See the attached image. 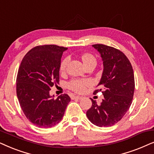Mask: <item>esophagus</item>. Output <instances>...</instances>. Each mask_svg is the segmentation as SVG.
<instances>
[{
  "label": "esophagus",
  "mask_w": 154,
  "mask_h": 154,
  "mask_svg": "<svg viewBox=\"0 0 154 154\" xmlns=\"http://www.w3.org/2000/svg\"><path fill=\"white\" fill-rule=\"evenodd\" d=\"M71 98L72 99H78V100H80V99H82V96H71Z\"/></svg>",
  "instance_id": "obj_1"
}]
</instances>
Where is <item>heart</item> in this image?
Masks as SVG:
<instances>
[{
	"instance_id": "heart-1",
	"label": "heart",
	"mask_w": 154,
	"mask_h": 154,
	"mask_svg": "<svg viewBox=\"0 0 154 154\" xmlns=\"http://www.w3.org/2000/svg\"><path fill=\"white\" fill-rule=\"evenodd\" d=\"M85 65H87L90 63L96 62V58L92 54L90 53H85L82 56ZM69 59L68 57H66L61 61L60 65V70L61 72H64L66 69L67 65L68 64ZM90 82L87 79H73L67 84V87L72 91L77 92V93H82L85 91L86 87L90 85Z\"/></svg>"
}]
</instances>
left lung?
I'll use <instances>...</instances> for the list:
<instances>
[{"label": "left lung", "mask_w": 154, "mask_h": 154, "mask_svg": "<svg viewBox=\"0 0 154 154\" xmlns=\"http://www.w3.org/2000/svg\"><path fill=\"white\" fill-rule=\"evenodd\" d=\"M101 54L103 71L96 94L102 91L101 104L91 98L92 106L87 116L98 127H110L120 121L130 108L134 92V76L132 66L122 51L103 44L92 45Z\"/></svg>", "instance_id": "8db88e82"}]
</instances>
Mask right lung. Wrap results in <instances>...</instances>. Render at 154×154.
<instances>
[{
    "label": "right lung",
    "instance_id": "1",
    "mask_svg": "<svg viewBox=\"0 0 154 154\" xmlns=\"http://www.w3.org/2000/svg\"><path fill=\"white\" fill-rule=\"evenodd\" d=\"M67 48L43 45L31 49L20 63L16 91L20 107L29 121L42 128L55 126L62 120L70 98L66 94L53 98L51 88L59 83L63 53Z\"/></svg>",
    "mask_w": 154,
    "mask_h": 154
}]
</instances>
